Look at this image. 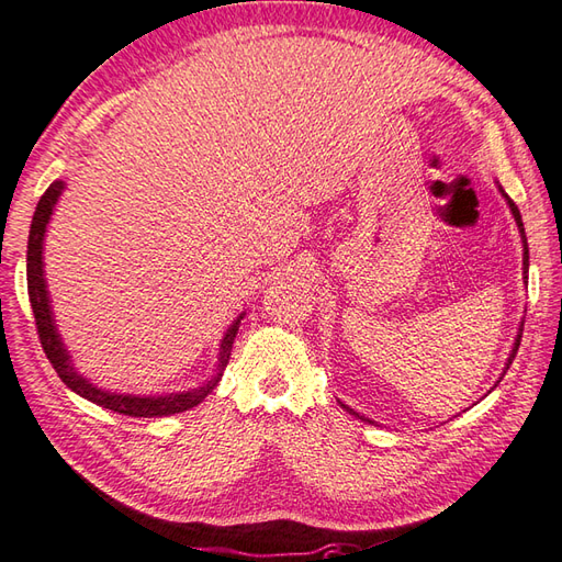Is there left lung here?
<instances>
[{"instance_id":"left-lung-1","label":"left lung","mask_w":562,"mask_h":562,"mask_svg":"<svg viewBox=\"0 0 562 562\" xmlns=\"http://www.w3.org/2000/svg\"><path fill=\"white\" fill-rule=\"evenodd\" d=\"M503 191V189H501ZM503 195H505V201H507V205H510V211H513V215H515V222H517V227H519V234H521V241H525V280H527V268H529V246H527V237H525V225H521V215H519V211H517V205L513 203V199L510 195H507L505 191H503ZM521 330H525V323L519 325V333H517V337H515V347H513V351H510V359H507V363H505V371H503V375L507 373V369H510V363H513V359L517 357V349H519V342H521ZM342 407L349 412V414H355V416H359V419H363L361 414H357L355 409H349L347 404H342ZM367 422V419H363Z\"/></svg>"}]
</instances>
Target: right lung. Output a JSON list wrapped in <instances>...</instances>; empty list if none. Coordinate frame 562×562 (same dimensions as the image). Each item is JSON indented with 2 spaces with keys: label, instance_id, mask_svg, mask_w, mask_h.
I'll use <instances>...</instances> for the list:
<instances>
[{
  "label": "right lung",
  "instance_id": "right-lung-1",
  "mask_svg": "<svg viewBox=\"0 0 562 562\" xmlns=\"http://www.w3.org/2000/svg\"><path fill=\"white\" fill-rule=\"evenodd\" d=\"M61 191H64V181L61 179L52 181L47 191L41 195V201H37L35 215H33V222H31V234H29V258H25V272H29V296H31L33 316H35V325H37V335H41V345L45 349L49 363L55 367L57 375L61 378L64 383H67V387L74 390L76 395H81L93 404H100V407L112 409L116 414L143 416V419L179 414V412H187V409L195 407V404H201L217 387L222 373H225V367L229 363V355H232L234 337H237L244 313L229 325V330L225 333V337H222L215 375H211V381L203 383L201 387L184 390V393H169V395H158V397L108 393V390L95 387L93 383L86 381V378L74 369L69 351L64 349V342H61V337L57 333L55 318H52L47 282H45V276H43V272H45L43 270V241H45L47 222L52 217V211H55Z\"/></svg>",
  "mask_w": 562,
  "mask_h": 562
}]
</instances>
